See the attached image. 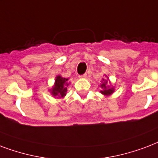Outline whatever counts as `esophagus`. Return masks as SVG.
I'll use <instances>...</instances> for the list:
<instances>
[{"mask_svg":"<svg viewBox=\"0 0 158 158\" xmlns=\"http://www.w3.org/2000/svg\"><path fill=\"white\" fill-rule=\"evenodd\" d=\"M79 78H82V79H84V78H86L87 77V74H81V75H79Z\"/></svg>","mask_w":158,"mask_h":158,"instance_id":"obj_1","label":"esophagus"}]
</instances>
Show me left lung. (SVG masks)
Returning <instances> with one entry per match:
<instances>
[{
    "label": "left lung",
    "instance_id": "8db88e82",
    "mask_svg": "<svg viewBox=\"0 0 158 158\" xmlns=\"http://www.w3.org/2000/svg\"><path fill=\"white\" fill-rule=\"evenodd\" d=\"M107 83H108V82L104 81L103 84H101V88L103 89V90L101 91V93L104 95H109L114 92V89H110V88H108V86H107Z\"/></svg>",
    "mask_w": 158,
    "mask_h": 158
}]
</instances>
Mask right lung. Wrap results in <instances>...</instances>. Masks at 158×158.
Wrapping results in <instances>:
<instances>
[{"instance_id": "obj_1", "label": "right lung", "mask_w": 158, "mask_h": 158, "mask_svg": "<svg viewBox=\"0 0 158 158\" xmlns=\"http://www.w3.org/2000/svg\"><path fill=\"white\" fill-rule=\"evenodd\" d=\"M67 81L68 79L63 78L60 75L56 77L55 79V87L53 88L52 89V94L56 96H60V97H64L66 94V91H67Z\"/></svg>"}]
</instances>
